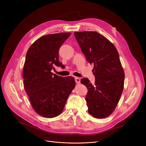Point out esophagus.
I'll use <instances>...</instances> for the list:
<instances>
[{
  "label": "esophagus",
  "mask_w": 146,
  "mask_h": 146,
  "mask_svg": "<svg viewBox=\"0 0 146 146\" xmlns=\"http://www.w3.org/2000/svg\"><path fill=\"white\" fill-rule=\"evenodd\" d=\"M74 79L76 81V83H80V78H78V77H74Z\"/></svg>",
  "instance_id": "esophagus-1"
}]
</instances>
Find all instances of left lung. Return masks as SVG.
<instances>
[{"label":"left lung","mask_w":146,"mask_h":146,"mask_svg":"<svg viewBox=\"0 0 146 146\" xmlns=\"http://www.w3.org/2000/svg\"><path fill=\"white\" fill-rule=\"evenodd\" d=\"M74 36L90 64H94V84L88 78L80 82L88 89V112L96 118L110 116L115 109L124 89L125 73L114 45L95 31L75 32Z\"/></svg>","instance_id":"8db88e82"}]
</instances>
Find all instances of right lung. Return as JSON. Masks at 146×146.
Instances as JSON below:
<instances>
[{
	"instance_id": "obj_1",
	"label": "right lung",
	"mask_w": 146,
	"mask_h": 146,
	"mask_svg": "<svg viewBox=\"0 0 146 146\" xmlns=\"http://www.w3.org/2000/svg\"><path fill=\"white\" fill-rule=\"evenodd\" d=\"M70 35L62 33L42 36L27 52L23 70L24 88L33 108L42 117L59 115L75 87L74 78L61 77L51 72L54 65L62 66L58 50Z\"/></svg>"
}]
</instances>
